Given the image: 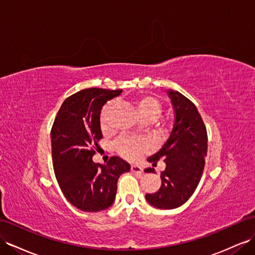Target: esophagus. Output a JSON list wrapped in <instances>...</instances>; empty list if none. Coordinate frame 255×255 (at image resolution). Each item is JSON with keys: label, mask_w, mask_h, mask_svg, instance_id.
<instances>
[{"label": "esophagus", "mask_w": 255, "mask_h": 255, "mask_svg": "<svg viewBox=\"0 0 255 255\" xmlns=\"http://www.w3.org/2000/svg\"><path fill=\"white\" fill-rule=\"evenodd\" d=\"M130 171L134 174L140 175L142 173V168L139 166V165H132V166H130Z\"/></svg>", "instance_id": "34e87169"}]
</instances>
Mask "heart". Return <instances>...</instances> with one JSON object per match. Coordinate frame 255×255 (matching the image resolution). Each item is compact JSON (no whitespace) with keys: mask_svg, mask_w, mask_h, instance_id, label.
I'll use <instances>...</instances> for the list:
<instances>
[{"mask_svg":"<svg viewBox=\"0 0 255 255\" xmlns=\"http://www.w3.org/2000/svg\"><path fill=\"white\" fill-rule=\"evenodd\" d=\"M133 105L140 120H152L159 115L161 111V103L159 99L151 94H140L139 96H137L133 102ZM114 106V102H108L102 109L101 125L103 128H105L107 126L108 116L111 114ZM116 149L127 160L134 161L138 159L142 154L144 149H146V143L139 139L123 137V138L116 142Z\"/></svg>","mask_w":255,"mask_h":255,"instance_id":"b5f03b06","label":"heart"}]
</instances>
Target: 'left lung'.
I'll return each mask as SVG.
<instances>
[{"instance_id": "left-lung-1", "label": "left lung", "mask_w": 255, "mask_h": 255, "mask_svg": "<svg viewBox=\"0 0 255 255\" xmlns=\"http://www.w3.org/2000/svg\"><path fill=\"white\" fill-rule=\"evenodd\" d=\"M175 112L168 139L148 162L163 160L162 184L155 193L146 194L147 202L159 209L180 207L194 193L201 180L207 155V130L196 106L180 92L167 91ZM154 173L153 168H148Z\"/></svg>"}]
</instances>
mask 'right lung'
<instances>
[{
    "mask_svg": "<svg viewBox=\"0 0 255 255\" xmlns=\"http://www.w3.org/2000/svg\"><path fill=\"white\" fill-rule=\"evenodd\" d=\"M122 90L89 88L67 98L51 128L53 169L64 196L88 212L105 210L114 204L117 182L129 164L112 156L106 165L92 161L94 146L102 138L100 116L108 101Z\"/></svg>",
    "mask_w": 255,
    "mask_h": 255,
    "instance_id": "obj_1",
    "label": "right lung"
}]
</instances>
